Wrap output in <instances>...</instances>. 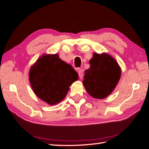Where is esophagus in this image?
I'll return each instance as SVG.
<instances>
[{"label": "esophagus", "mask_w": 149, "mask_h": 149, "mask_svg": "<svg viewBox=\"0 0 149 149\" xmlns=\"http://www.w3.org/2000/svg\"><path fill=\"white\" fill-rule=\"evenodd\" d=\"M77 72H78L79 78L81 79L82 77H83V75H84V70L83 69H79Z\"/></svg>", "instance_id": "1"}]
</instances>
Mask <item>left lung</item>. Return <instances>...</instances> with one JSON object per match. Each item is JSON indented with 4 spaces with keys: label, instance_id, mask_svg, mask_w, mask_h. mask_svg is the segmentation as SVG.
Segmentation results:
<instances>
[{
    "label": "left lung",
    "instance_id": "8db88e82",
    "mask_svg": "<svg viewBox=\"0 0 149 149\" xmlns=\"http://www.w3.org/2000/svg\"><path fill=\"white\" fill-rule=\"evenodd\" d=\"M90 67L85 71L83 84L93 98L104 99L116 87L121 77V68L116 60L107 54H93Z\"/></svg>",
    "mask_w": 149,
    "mask_h": 149
}]
</instances>
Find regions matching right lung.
Instances as JSON below:
<instances>
[{
    "label": "right lung",
    "mask_w": 149,
    "mask_h": 149,
    "mask_svg": "<svg viewBox=\"0 0 149 149\" xmlns=\"http://www.w3.org/2000/svg\"><path fill=\"white\" fill-rule=\"evenodd\" d=\"M78 74L72 66L59 58L58 54L44 55L37 60L29 73L33 91L49 105L63 100Z\"/></svg>",
    "instance_id": "right-lung-1"
}]
</instances>
